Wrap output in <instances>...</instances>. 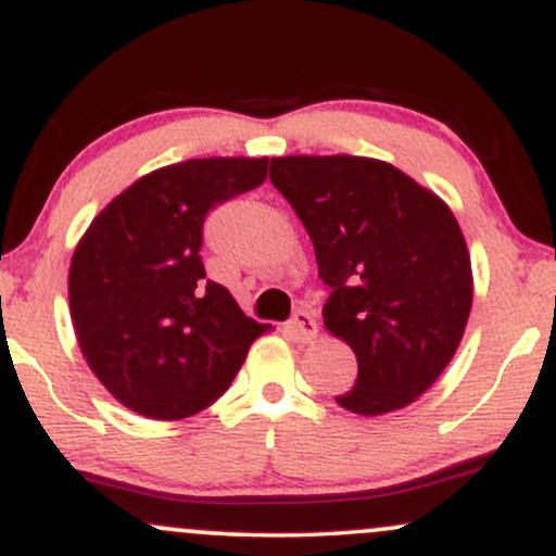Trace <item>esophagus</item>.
Masks as SVG:
<instances>
[{"label": "esophagus", "mask_w": 556, "mask_h": 556, "mask_svg": "<svg viewBox=\"0 0 556 556\" xmlns=\"http://www.w3.org/2000/svg\"><path fill=\"white\" fill-rule=\"evenodd\" d=\"M287 334L295 342H314L318 334V324L311 311H298L295 318L287 324Z\"/></svg>", "instance_id": "esophagus-1"}]
</instances>
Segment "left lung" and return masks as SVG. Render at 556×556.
Segmentation results:
<instances>
[{"instance_id": "8db88e82", "label": "left lung", "mask_w": 556, "mask_h": 556, "mask_svg": "<svg viewBox=\"0 0 556 556\" xmlns=\"http://www.w3.org/2000/svg\"><path fill=\"white\" fill-rule=\"evenodd\" d=\"M269 177L331 287L324 327L358 358L355 387L337 405L384 416L416 402L450 366L473 305L452 208L381 159L277 156Z\"/></svg>"}]
</instances>
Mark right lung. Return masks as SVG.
Wrapping results in <instances>:
<instances>
[{"label":"right lung","instance_id":"1","mask_svg":"<svg viewBox=\"0 0 556 556\" xmlns=\"http://www.w3.org/2000/svg\"><path fill=\"white\" fill-rule=\"evenodd\" d=\"M269 159L212 156L159 167L112 198L70 261V318L96 379L127 410L180 420L214 405L269 324L206 279L203 216L258 188Z\"/></svg>","mask_w":556,"mask_h":556}]
</instances>
